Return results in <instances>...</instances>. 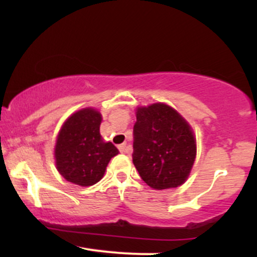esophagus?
Returning a JSON list of instances; mask_svg holds the SVG:
<instances>
[{
    "instance_id": "34e87169",
    "label": "esophagus",
    "mask_w": 257,
    "mask_h": 257,
    "mask_svg": "<svg viewBox=\"0 0 257 257\" xmlns=\"http://www.w3.org/2000/svg\"><path fill=\"white\" fill-rule=\"evenodd\" d=\"M118 150L122 153H131L132 152V146L126 145V144H122V145L118 146Z\"/></svg>"
}]
</instances>
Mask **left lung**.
Returning a JSON list of instances; mask_svg holds the SVG:
<instances>
[{"label":"left lung","mask_w":257,"mask_h":257,"mask_svg":"<svg viewBox=\"0 0 257 257\" xmlns=\"http://www.w3.org/2000/svg\"><path fill=\"white\" fill-rule=\"evenodd\" d=\"M133 149V163L141 179L153 190H168L184 184L197 155L191 125L164 102L137 108Z\"/></svg>","instance_id":"1"}]
</instances>
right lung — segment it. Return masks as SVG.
I'll return each instance as SVG.
<instances>
[{"instance_id":"add662e5","label":"right lung","mask_w":257,"mask_h":257,"mask_svg":"<svg viewBox=\"0 0 257 257\" xmlns=\"http://www.w3.org/2000/svg\"><path fill=\"white\" fill-rule=\"evenodd\" d=\"M101 113L93 107L72 113L61 125L54 147L55 166L66 181L87 187L104 178L108 162L118 155L100 135Z\"/></svg>"}]
</instances>
